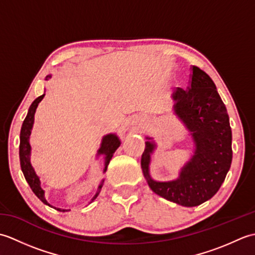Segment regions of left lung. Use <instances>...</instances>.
<instances>
[{
  "label": "left lung",
  "mask_w": 255,
  "mask_h": 255,
  "mask_svg": "<svg viewBox=\"0 0 255 255\" xmlns=\"http://www.w3.org/2000/svg\"><path fill=\"white\" fill-rule=\"evenodd\" d=\"M191 71L188 88H177L172 97L175 114L192 132L196 148L193 158L177 180L156 182L149 175L150 154L155 148L152 141L145 142L141 156V169L150 188L185 207L198 206L213 197L224 183L232 161V134L224 102L207 73L196 66H192Z\"/></svg>",
  "instance_id": "1"
}]
</instances>
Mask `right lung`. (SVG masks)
<instances>
[{
    "mask_svg": "<svg viewBox=\"0 0 255 255\" xmlns=\"http://www.w3.org/2000/svg\"><path fill=\"white\" fill-rule=\"evenodd\" d=\"M45 94L40 95L39 97L31 103V105L28 110V113H27V116L24 119V123L21 125V129H20V142H19V161H20V167L21 171H23V174L26 178L27 183L29 184V186L31 188V191L35 193L36 196L39 198L42 203L50 206L48 204V202L45 198V193L42 191V188L40 187V182H39V177L36 175V173L32 169V166L30 164L29 161V154H30V144H29V136L31 132V128H32V124H34V115L36 112V108L39 104V102L44 99ZM121 145V141L117 138V136L115 134H107L104 138H103V141L101 144V148L99 150V154H104L105 155V166H104V172H106L107 166L110 164V161L112 159V156L114 154V152L117 150V148ZM103 183L104 181H102V183L100 184L99 186V192L96 193L95 196L93 197L94 200L97 195L100 193V189L103 186ZM52 207V206H50ZM59 211H66L64 209H60V208H56Z\"/></svg>",
    "mask_w": 255,
    "mask_h": 255,
    "instance_id": "1",
    "label": "right lung"
}]
</instances>
